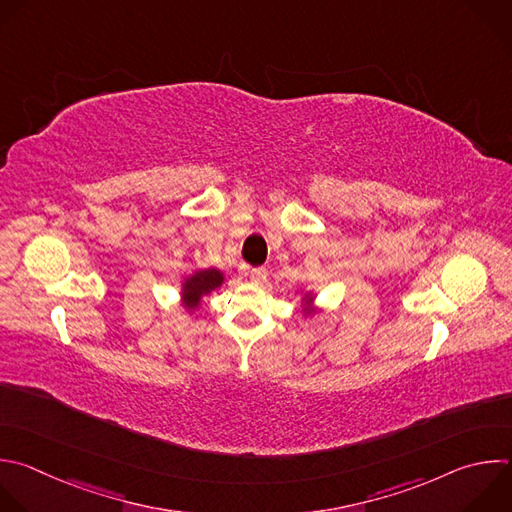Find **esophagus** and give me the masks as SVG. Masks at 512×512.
Here are the masks:
<instances>
[{
  "instance_id": "obj_1",
  "label": "esophagus",
  "mask_w": 512,
  "mask_h": 512,
  "mask_svg": "<svg viewBox=\"0 0 512 512\" xmlns=\"http://www.w3.org/2000/svg\"><path fill=\"white\" fill-rule=\"evenodd\" d=\"M245 275L249 277V281H251L253 285H263V283L267 281V271H265L263 267H255V269H249Z\"/></svg>"
}]
</instances>
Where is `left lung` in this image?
Instances as JSON below:
<instances>
[{
  "label": "left lung",
  "mask_w": 512,
  "mask_h": 512,
  "mask_svg": "<svg viewBox=\"0 0 512 512\" xmlns=\"http://www.w3.org/2000/svg\"><path fill=\"white\" fill-rule=\"evenodd\" d=\"M309 303H313V297H311V293H305V297H303V305H309ZM305 313H311V311H305Z\"/></svg>",
  "instance_id": "8db88e82"
}]
</instances>
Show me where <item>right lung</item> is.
Here are the masks:
<instances>
[{
  "label": "right lung",
  "mask_w": 512,
  "mask_h": 512,
  "mask_svg": "<svg viewBox=\"0 0 512 512\" xmlns=\"http://www.w3.org/2000/svg\"><path fill=\"white\" fill-rule=\"evenodd\" d=\"M225 281L223 271L209 267V269H197L193 275L185 277L183 281V293L181 299L185 303V307L195 309L199 307L201 299L209 293H213L217 287H221Z\"/></svg>",
  "instance_id": "1"
}]
</instances>
